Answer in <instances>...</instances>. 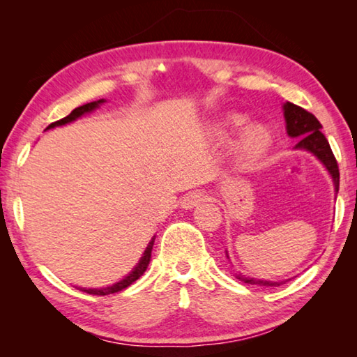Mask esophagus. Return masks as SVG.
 <instances>
[{"mask_svg":"<svg viewBox=\"0 0 357 357\" xmlns=\"http://www.w3.org/2000/svg\"><path fill=\"white\" fill-rule=\"evenodd\" d=\"M206 200V195L202 190H193L189 192L187 195L183 198V202H181V206L185 208V209H190V208H195L198 204L203 203Z\"/></svg>","mask_w":357,"mask_h":357,"instance_id":"1","label":"esophagus"}]
</instances>
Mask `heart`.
<instances>
[{
  "label": "heart",
  "mask_w": 357,
  "mask_h": 357,
  "mask_svg": "<svg viewBox=\"0 0 357 357\" xmlns=\"http://www.w3.org/2000/svg\"><path fill=\"white\" fill-rule=\"evenodd\" d=\"M247 126V118L243 114H228L220 126V137L228 138L233 132L243 130ZM273 144V137L261 126L247 129L238 143V153L245 164H257L268 154Z\"/></svg>",
  "instance_id": "heart-1"
}]
</instances>
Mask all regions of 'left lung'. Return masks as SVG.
Wrapping results in <instances>:
<instances>
[{"label":"left lung","mask_w":357,"mask_h":357,"mask_svg":"<svg viewBox=\"0 0 357 357\" xmlns=\"http://www.w3.org/2000/svg\"><path fill=\"white\" fill-rule=\"evenodd\" d=\"M283 116L287 121V132L289 137L299 138L296 149H305L312 153L317 159L326 167V170L331 173L332 181H334L335 192H338V183H340V173H338V165L328 140L321 132V123L313 116L312 113L304 110L302 107H298L287 102L283 105ZM239 280L250 285H263V287H277L282 282H269V280H258L250 279V277L238 275Z\"/></svg>","instance_id":"1"}]
</instances>
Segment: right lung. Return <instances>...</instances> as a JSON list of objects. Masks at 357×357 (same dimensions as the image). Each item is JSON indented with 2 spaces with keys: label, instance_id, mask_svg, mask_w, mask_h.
I'll return each instance as SVG.
<instances>
[{
  "label": "right lung",
  "instance_id": "obj_1",
  "mask_svg": "<svg viewBox=\"0 0 357 357\" xmlns=\"http://www.w3.org/2000/svg\"><path fill=\"white\" fill-rule=\"evenodd\" d=\"M104 102H105L104 99H99V100H96V102H89V104H84L82 107H77L75 110L70 112V114H68V116L56 121V123H52L47 129H52V128H56V126H64V124H68V123H72V121H75L77 118L83 116L84 113H89V112L96 110V108H98L100 104H104ZM153 245H154V238L149 243V245L146 247V250H144L142 259H140V261H138V264L135 266L134 271H132V273L128 277H124L123 280H119V282L114 283V285L105 287V288H78V289H82V291L88 293V294H96V296H107V294H113V293L123 291L124 288H128L129 285H132V283H134L137 279H140L144 271H146L148 264L151 261V250H153Z\"/></svg>",
  "mask_w": 357,
  "mask_h": 357
}]
</instances>
